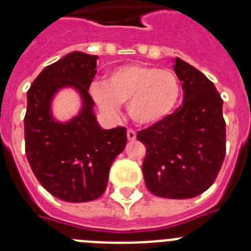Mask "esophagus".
I'll list each match as a JSON object with an SVG mask.
<instances>
[{"instance_id": "esophagus-1", "label": "esophagus", "mask_w": 251, "mask_h": 251, "mask_svg": "<svg viewBox=\"0 0 251 251\" xmlns=\"http://www.w3.org/2000/svg\"><path fill=\"white\" fill-rule=\"evenodd\" d=\"M127 137H128V141H134L137 138V133L132 129H128L127 130Z\"/></svg>"}]
</instances>
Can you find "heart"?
I'll use <instances>...</instances> for the list:
<instances>
[{
  "instance_id": "obj_1",
  "label": "heart",
  "mask_w": 251,
  "mask_h": 251,
  "mask_svg": "<svg viewBox=\"0 0 251 251\" xmlns=\"http://www.w3.org/2000/svg\"><path fill=\"white\" fill-rule=\"evenodd\" d=\"M90 94L108 115H117L119 104L138 126H153L174 112L181 97L178 77L171 70L143 64H128L113 69L105 81L94 83Z\"/></svg>"
}]
</instances>
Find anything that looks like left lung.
Here are the masks:
<instances>
[{"label": "left lung", "instance_id": "left-lung-1", "mask_svg": "<svg viewBox=\"0 0 251 251\" xmlns=\"http://www.w3.org/2000/svg\"><path fill=\"white\" fill-rule=\"evenodd\" d=\"M174 70L183 103L137 139L147 148L142 165L147 188L158 197L182 200L205 192L214 183L226 152L223 99L200 70L176 57Z\"/></svg>", "mask_w": 251, "mask_h": 251}]
</instances>
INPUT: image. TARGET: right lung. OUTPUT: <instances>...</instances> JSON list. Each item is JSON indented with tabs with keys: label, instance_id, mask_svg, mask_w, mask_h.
<instances>
[{
	"label": "right lung",
	"instance_id": "obj_1",
	"mask_svg": "<svg viewBox=\"0 0 251 251\" xmlns=\"http://www.w3.org/2000/svg\"><path fill=\"white\" fill-rule=\"evenodd\" d=\"M97 55L73 51L46 66L27 92L25 151L30 167L46 191L68 202H88L104 194L109 170L127 145L124 127L103 129L89 94ZM81 95L79 113L66 122L54 119L50 104L61 89Z\"/></svg>",
	"mask_w": 251,
	"mask_h": 251
}]
</instances>
